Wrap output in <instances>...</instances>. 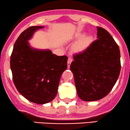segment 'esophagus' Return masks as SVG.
I'll return each mask as SVG.
<instances>
[{
    "instance_id": "34e87169",
    "label": "esophagus",
    "mask_w": 130,
    "mask_h": 130,
    "mask_svg": "<svg viewBox=\"0 0 130 130\" xmlns=\"http://www.w3.org/2000/svg\"><path fill=\"white\" fill-rule=\"evenodd\" d=\"M72 61H73V60H72V58H68V61H67V66H68V68L70 67V64H71V63H72Z\"/></svg>"
}]
</instances>
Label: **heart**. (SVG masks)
<instances>
[{"instance_id": "obj_1", "label": "heart", "mask_w": 130, "mask_h": 130, "mask_svg": "<svg viewBox=\"0 0 130 130\" xmlns=\"http://www.w3.org/2000/svg\"><path fill=\"white\" fill-rule=\"evenodd\" d=\"M93 35L92 34L85 35L83 32H79L74 35V40L79 39L73 44L72 50L74 53H79L84 51L91 45L93 41Z\"/></svg>"}]
</instances>
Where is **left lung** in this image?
I'll use <instances>...</instances> for the list:
<instances>
[{"label":"left lung","instance_id":"1","mask_svg":"<svg viewBox=\"0 0 130 130\" xmlns=\"http://www.w3.org/2000/svg\"><path fill=\"white\" fill-rule=\"evenodd\" d=\"M98 40L86 50L74 55L70 70L82 100L95 101L109 93L120 73V51L110 34L97 27Z\"/></svg>","mask_w":130,"mask_h":130}]
</instances>
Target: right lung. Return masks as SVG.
<instances>
[{
  "label": "right lung",
  "mask_w": 130,
  "mask_h": 130,
  "mask_svg": "<svg viewBox=\"0 0 130 130\" xmlns=\"http://www.w3.org/2000/svg\"><path fill=\"white\" fill-rule=\"evenodd\" d=\"M44 26L25 30L14 44L10 69L18 91L33 103L45 104L54 99L60 79L67 68V57L57 56L49 49L32 47L28 41Z\"/></svg>",
  "instance_id": "1"
}]
</instances>
